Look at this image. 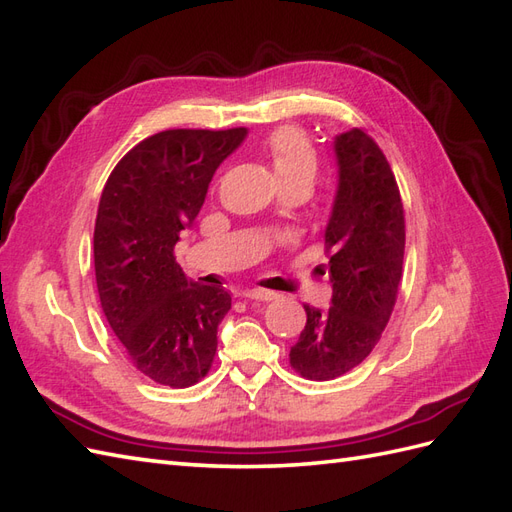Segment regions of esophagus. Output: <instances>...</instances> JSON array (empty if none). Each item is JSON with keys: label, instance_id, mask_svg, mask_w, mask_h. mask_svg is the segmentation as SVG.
<instances>
[{"label": "esophagus", "instance_id": "34e87169", "mask_svg": "<svg viewBox=\"0 0 512 512\" xmlns=\"http://www.w3.org/2000/svg\"><path fill=\"white\" fill-rule=\"evenodd\" d=\"M243 297L258 299V302H271V299H276V293L265 291V289H249L243 293Z\"/></svg>", "mask_w": 512, "mask_h": 512}]
</instances>
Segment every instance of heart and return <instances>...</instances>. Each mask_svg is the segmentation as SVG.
<instances>
[{"label": "heart", "instance_id": "b5f03b06", "mask_svg": "<svg viewBox=\"0 0 512 512\" xmlns=\"http://www.w3.org/2000/svg\"><path fill=\"white\" fill-rule=\"evenodd\" d=\"M267 156L280 186L289 182L313 184L317 176V154L299 130L282 128L273 132L267 141Z\"/></svg>", "mask_w": 512, "mask_h": 512}]
</instances>
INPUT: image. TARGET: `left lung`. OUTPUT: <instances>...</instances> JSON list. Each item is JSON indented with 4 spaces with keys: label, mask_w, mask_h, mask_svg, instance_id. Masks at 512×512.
Here are the masks:
<instances>
[{
    "label": "left lung",
    "mask_w": 512,
    "mask_h": 512,
    "mask_svg": "<svg viewBox=\"0 0 512 512\" xmlns=\"http://www.w3.org/2000/svg\"><path fill=\"white\" fill-rule=\"evenodd\" d=\"M336 193L323 230L330 254V308L304 304L306 326L291 367L308 380L352 371L378 345L404 265V206L391 165L363 130L334 136ZM326 273V271H323Z\"/></svg>",
    "instance_id": "8db88e82"
}]
</instances>
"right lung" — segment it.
<instances>
[{
	"mask_svg": "<svg viewBox=\"0 0 512 512\" xmlns=\"http://www.w3.org/2000/svg\"><path fill=\"white\" fill-rule=\"evenodd\" d=\"M245 136L247 128L158 132L119 160L99 199L93 258L102 310L132 365L171 389L206 376L232 306L223 286L186 278L173 247Z\"/></svg>",
	"mask_w": 512,
	"mask_h": 512,
	"instance_id": "obj_1",
	"label": "right lung"
}]
</instances>
